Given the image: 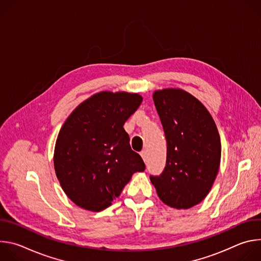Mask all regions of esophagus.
Listing matches in <instances>:
<instances>
[{"label":"esophagus","mask_w":261,"mask_h":261,"mask_svg":"<svg viewBox=\"0 0 261 261\" xmlns=\"http://www.w3.org/2000/svg\"><path fill=\"white\" fill-rule=\"evenodd\" d=\"M140 156H141V158L143 159V161L146 162V159H147V157H146V152H145V151H141V152H140Z\"/></svg>","instance_id":"34e87169"}]
</instances>
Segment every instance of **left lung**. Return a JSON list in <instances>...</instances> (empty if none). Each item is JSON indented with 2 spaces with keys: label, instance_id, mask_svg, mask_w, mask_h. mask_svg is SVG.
<instances>
[{
  "label": "left lung",
  "instance_id": "1",
  "mask_svg": "<svg viewBox=\"0 0 261 261\" xmlns=\"http://www.w3.org/2000/svg\"><path fill=\"white\" fill-rule=\"evenodd\" d=\"M167 142L166 165L151 175L159 198L168 206L190 208L208 194L221 160L217 126L203 104L180 89L153 94Z\"/></svg>",
  "mask_w": 261,
  "mask_h": 261
}]
</instances>
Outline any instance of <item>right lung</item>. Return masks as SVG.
I'll return each mask as SVG.
<instances>
[{
  "label": "right lung",
  "instance_id": "obj_1",
  "mask_svg": "<svg viewBox=\"0 0 261 261\" xmlns=\"http://www.w3.org/2000/svg\"><path fill=\"white\" fill-rule=\"evenodd\" d=\"M142 97L126 92H100L81 103L57 138L55 170L62 189L76 205L100 212L111 205L131 176L143 171L123 128Z\"/></svg>",
  "mask_w": 261,
  "mask_h": 261
}]
</instances>
